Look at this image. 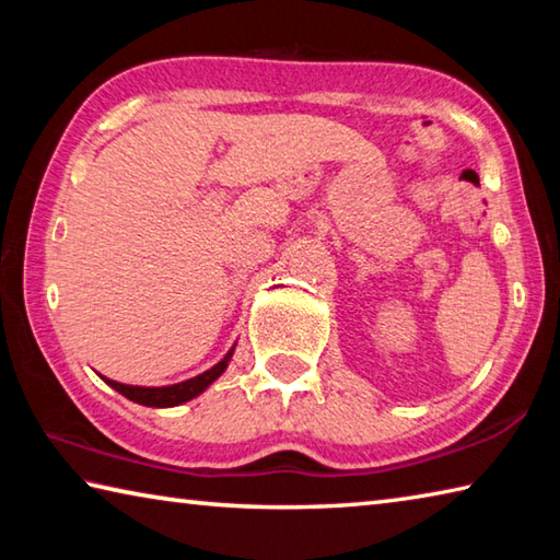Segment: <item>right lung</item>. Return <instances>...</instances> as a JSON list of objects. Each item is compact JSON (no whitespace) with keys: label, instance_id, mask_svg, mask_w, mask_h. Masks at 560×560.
I'll return each instance as SVG.
<instances>
[{"label":"right lung","instance_id":"add662e5","mask_svg":"<svg viewBox=\"0 0 560 560\" xmlns=\"http://www.w3.org/2000/svg\"><path fill=\"white\" fill-rule=\"evenodd\" d=\"M234 350V348H232ZM232 350L224 355V360H220L214 368L210 371L197 375V377H189L185 383H177V385H165V387H138V385H122L116 381H108V377H103L113 390H118L120 395H126L128 400L138 402V405H145V407H175V405H183L187 400H192V397L200 395L202 390H207L217 377L224 373L226 363H230L232 358Z\"/></svg>","mask_w":560,"mask_h":560}]
</instances>
